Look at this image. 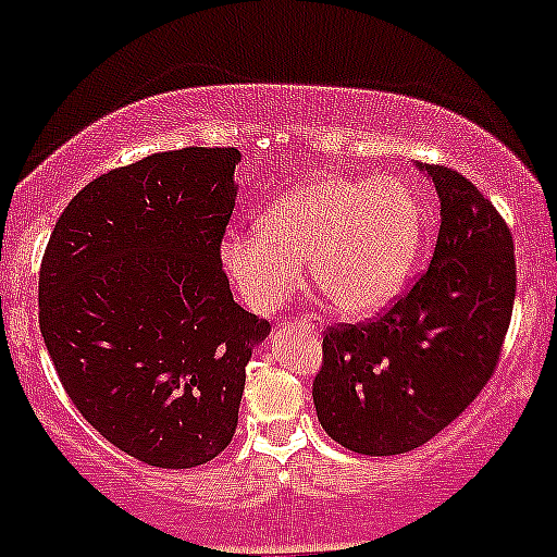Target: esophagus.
Instances as JSON below:
<instances>
[{"label":"esophagus","mask_w":557,"mask_h":557,"mask_svg":"<svg viewBox=\"0 0 557 557\" xmlns=\"http://www.w3.org/2000/svg\"><path fill=\"white\" fill-rule=\"evenodd\" d=\"M300 322H304V324H309L311 330H322V322H319L317 317H300Z\"/></svg>","instance_id":"34e87169"}]
</instances>
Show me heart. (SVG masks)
I'll use <instances>...</instances> for the list:
<instances>
[{
	"mask_svg": "<svg viewBox=\"0 0 557 557\" xmlns=\"http://www.w3.org/2000/svg\"><path fill=\"white\" fill-rule=\"evenodd\" d=\"M421 207L400 177L324 175L296 185L259 216V233H230L220 259L251 309L272 314L300 287L335 311L372 314L395 298L417 261Z\"/></svg>",
	"mask_w": 557,
	"mask_h": 557,
	"instance_id": "1",
	"label": "heart"
}]
</instances>
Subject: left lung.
Returning <instances> with one entry per match:
<instances>
[{
  "mask_svg": "<svg viewBox=\"0 0 557 557\" xmlns=\"http://www.w3.org/2000/svg\"><path fill=\"white\" fill-rule=\"evenodd\" d=\"M440 196L430 267L389 309L322 337L314 406L361 456H398L443 432L500 361L516 298L510 227L461 172L424 164Z\"/></svg>",
  "mask_w": 557,
  "mask_h": 557,
  "instance_id": "8db88e82",
  "label": "left lung"
}]
</instances>
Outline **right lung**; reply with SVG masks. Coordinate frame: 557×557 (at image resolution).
Returning a JSON list of instances; mask_svg holds the SVG:
<instances>
[{"label": "right lung", "mask_w": 557, "mask_h": 557, "mask_svg": "<svg viewBox=\"0 0 557 557\" xmlns=\"http://www.w3.org/2000/svg\"><path fill=\"white\" fill-rule=\"evenodd\" d=\"M238 149L151 154L67 203L38 272L57 376L107 443L159 469L220 456L270 322L233 300L220 248Z\"/></svg>", "instance_id": "1"}]
</instances>
